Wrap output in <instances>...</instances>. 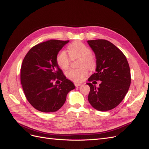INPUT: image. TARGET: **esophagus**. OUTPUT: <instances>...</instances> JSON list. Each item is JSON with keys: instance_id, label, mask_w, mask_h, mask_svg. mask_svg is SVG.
<instances>
[{"instance_id": "esophagus-1", "label": "esophagus", "mask_w": 149, "mask_h": 149, "mask_svg": "<svg viewBox=\"0 0 149 149\" xmlns=\"http://www.w3.org/2000/svg\"><path fill=\"white\" fill-rule=\"evenodd\" d=\"M74 85H75L76 87H78L79 86L81 85V83H74Z\"/></svg>"}]
</instances>
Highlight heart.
I'll return each instance as SVG.
<instances>
[{
    "mask_svg": "<svg viewBox=\"0 0 149 149\" xmlns=\"http://www.w3.org/2000/svg\"><path fill=\"white\" fill-rule=\"evenodd\" d=\"M68 49L70 57L66 51L61 50L57 54L56 63L60 68L67 70L71 63L70 57L72 59H80L79 66L81 68L68 70L66 72V76L69 79L73 81H81L88 73L87 67L91 70L95 68V57L92 54V50L80 42H74L71 43ZM85 66L87 67H85Z\"/></svg>",
    "mask_w": 149,
    "mask_h": 149,
    "instance_id": "b5f03b06",
    "label": "heart"
}]
</instances>
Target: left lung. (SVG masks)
<instances>
[{
    "label": "left lung",
    "mask_w": 149,
    "mask_h": 149,
    "mask_svg": "<svg viewBox=\"0 0 149 149\" xmlns=\"http://www.w3.org/2000/svg\"><path fill=\"white\" fill-rule=\"evenodd\" d=\"M87 42L97 59L96 72L86 83L90 88L88 100L98 111L111 110L121 102L129 90L131 74L128 61L117 47L106 40H93ZM95 80L101 81L99 87L91 83Z\"/></svg>",
    "instance_id": "8db88e82"
}]
</instances>
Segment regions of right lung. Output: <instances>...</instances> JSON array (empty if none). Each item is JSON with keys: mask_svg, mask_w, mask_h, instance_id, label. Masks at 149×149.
Here are the masks:
<instances>
[{"mask_svg": "<svg viewBox=\"0 0 149 149\" xmlns=\"http://www.w3.org/2000/svg\"><path fill=\"white\" fill-rule=\"evenodd\" d=\"M69 40H50L33 47L25 56L21 67V83L26 99L43 112L58 111L69 92L75 88L56 63L57 54ZM62 81L54 85V81Z\"/></svg>", "mask_w": 149, "mask_h": 149, "instance_id": "1", "label": "right lung"}]
</instances>
